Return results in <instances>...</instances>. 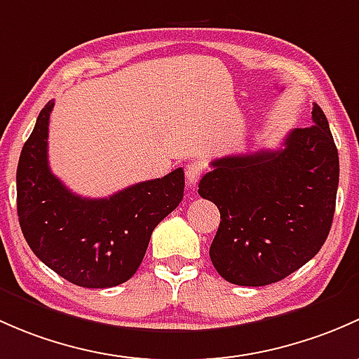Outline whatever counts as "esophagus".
<instances>
[{
	"label": "esophagus",
	"mask_w": 359,
	"mask_h": 359,
	"mask_svg": "<svg viewBox=\"0 0 359 359\" xmlns=\"http://www.w3.org/2000/svg\"><path fill=\"white\" fill-rule=\"evenodd\" d=\"M204 175V165L198 161H191L187 165V181L188 184H197Z\"/></svg>",
	"instance_id": "1"
}]
</instances>
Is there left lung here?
<instances>
[{
  "label": "left lung",
  "instance_id": "obj_1",
  "mask_svg": "<svg viewBox=\"0 0 359 359\" xmlns=\"http://www.w3.org/2000/svg\"><path fill=\"white\" fill-rule=\"evenodd\" d=\"M313 124L295 128L278 150L210 162L198 183L221 212L209 256L226 282L262 287L316 256L335 212L339 154L328 121L313 105Z\"/></svg>",
  "mask_w": 359,
  "mask_h": 359
}]
</instances>
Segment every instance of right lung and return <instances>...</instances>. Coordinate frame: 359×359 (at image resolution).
<instances>
[{
  "label": "right lung",
  "instance_id": "1",
  "mask_svg": "<svg viewBox=\"0 0 359 359\" xmlns=\"http://www.w3.org/2000/svg\"><path fill=\"white\" fill-rule=\"evenodd\" d=\"M39 112L17 168V212L32 252L62 278L86 289L128 282L142 264L154 228L180 205L183 169L131 184L107 198L72 194L48 165V124Z\"/></svg>",
  "mask_w": 359,
  "mask_h": 359
}]
</instances>
